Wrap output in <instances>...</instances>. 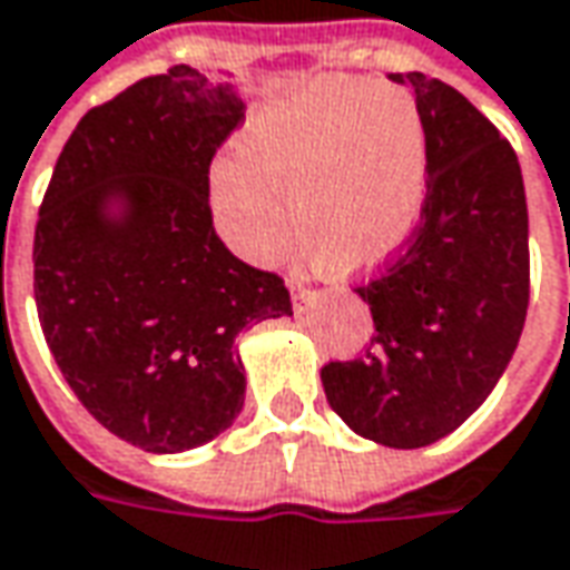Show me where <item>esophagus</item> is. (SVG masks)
I'll return each instance as SVG.
<instances>
[{
    "instance_id": "obj_1",
    "label": "esophagus",
    "mask_w": 570,
    "mask_h": 570,
    "mask_svg": "<svg viewBox=\"0 0 570 570\" xmlns=\"http://www.w3.org/2000/svg\"><path fill=\"white\" fill-rule=\"evenodd\" d=\"M288 285H292V297H295V304H301V301H307V297L314 295V288L301 285V282H295V278H288Z\"/></svg>"
}]
</instances>
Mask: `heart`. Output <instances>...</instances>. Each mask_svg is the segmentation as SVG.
Here are the masks:
<instances>
[{
    "label": "heart",
    "instance_id": "b5f03b06",
    "mask_svg": "<svg viewBox=\"0 0 570 570\" xmlns=\"http://www.w3.org/2000/svg\"><path fill=\"white\" fill-rule=\"evenodd\" d=\"M292 234L330 275L381 266L412 230L425 193V126L396 88L323 81L263 114L240 155L212 170V206L234 250L273 259Z\"/></svg>",
    "mask_w": 570,
    "mask_h": 570
}]
</instances>
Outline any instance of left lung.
<instances>
[{
    "mask_svg": "<svg viewBox=\"0 0 570 570\" xmlns=\"http://www.w3.org/2000/svg\"><path fill=\"white\" fill-rule=\"evenodd\" d=\"M425 126V199L393 259L355 292L374 333L326 362V400L383 448H425L460 428L514 355L530 307V225L511 142L448 81L390 72Z\"/></svg>",
    "mask_w": 570,
    "mask_h": 570,
    "instance_id": "1",
    "label": "left lung"
}]
</instances>
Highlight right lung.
Returning <instances> with one entry per match:
<instances>
[{
  "instance_id": "1",
  "label": "right lung",
  "mask_w": 570,
  "mask_h": 570,
  "mask_svg": "<svg viewBox=\"0 0 570 570\" xmlns=\"http://www.w3.org/2000/svg\"><path fill=\"white\" fill-rule=\"evenodd\" d=\"M244 104L189 66L91 107L53 167L33 230L43 340L78 403L148 453L212 441L244 405L237 333L288 317L282 275L222 244L208 167ZM110 198L127 203L110 223Z\"/></svg>"
}]
</instances>
